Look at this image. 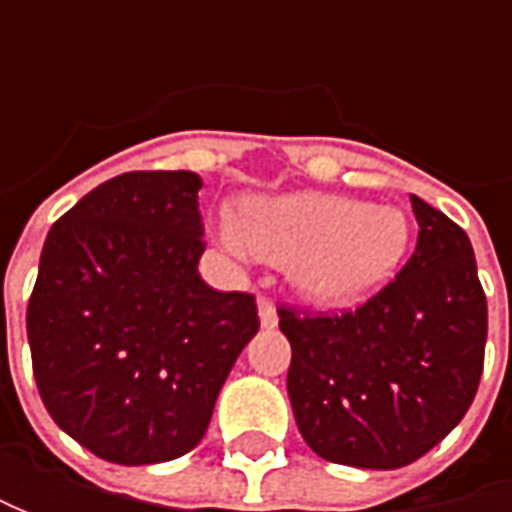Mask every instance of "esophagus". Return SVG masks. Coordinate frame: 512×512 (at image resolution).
<instances>
[{
  "mask_svg": "<svg viewBox=\"0 0 512 512\" xmlns=\"http://www.w3.org/2000/svg\"><path fill=\"white\" fill-rule=\"evenodd\" d=\"M259 322H262V327H265V330H273V327L279 325V313H276V305H273L267 296H262V299H259Z\"/></svg>",
  "mask_w": 512,
  "mask_h": 512,
  "instance_id": "1",
  "label": "esophagus"
}]
</instances>
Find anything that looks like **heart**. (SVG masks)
Wrapping results in <instances>:
<instances>
[{"instance_id": "1", "label": "heart", "mask_w": 512, "mask_h": 512, "mask_svg": "<svg viewBox=\"0 0 512 512\" xmlns=\"http://www.w3.org/2000/svg\"><path fill=\"white\" fill-rule=\"evenodd\" d=\"M233 253L285 265L290 285L316 305H359L402 267L410 219L402 207L362 205L333 193L253 199L222 222Z\"/></svg>"}]
</instances>
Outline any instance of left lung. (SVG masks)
<instances>
[{
  "instance_id": "8db88e82",
  "label": "left lung",
  "mask_w": 512,
  "mask_h": 512,
  "mask_svg": "<svg viewBox=\"0 0 512 512\" xmlns=\"http://www.w3.org/2000/svg\"><path fill=\"white\" fill-rule=\"evenodd\" d=\"M419 242L390 285L330 316L279 307L290 342L287 396L307 447L327 462L396 470L462 422L487 342L473 245L462 227L410 196Z\"/></svg>"
}]
</instances>
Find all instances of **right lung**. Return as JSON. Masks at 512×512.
<instances>
[{
    "label": "right lung",
    "mask_w": 512,
    "mask_h": 512,
    "mask_svg": "<svg viewBox=\"0 0 512 512\" xmlns=\"http://www.w3.org/2000/svg\"><path fill=\"white\" fill-rule=\"evenodd\" d=\"M202 179L133 170L50 227L28 302L50 419L93 456L159 464L202 442L216 396L259 330L250 293L199 276Z\"/></svg>",
    "instance_id": "1"
}]
</instances>
